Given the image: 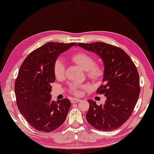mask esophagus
Wrapping results in <instances>:
<instances>
[{
    "mask_svg": "<svg viewBox=\"0 0 154 154\" xmlns=\"http://www.w3.org/2000/svg\"><path fill=\"white\" fill-rule=\"evenodd\" d=\"M80 101V100L79 99H77V98H72L71 100V102L72 104H74V103H77V102H79Z\"/></svg>",
    "mask_w": 154,
    "mask_h": 154,
    "instance_id": "esophagus-1",
    "label": "esophagus"
}]
</instances>
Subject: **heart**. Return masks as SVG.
Here are the masks:
<instances>
[{
	"label": "heart",
	"instance_id": "heart-1",
	"mask_svg": "<svg viewBox=\"0 0 154 154\" xmlns=\"http://www.w3.org/2000/svg\"><path fill=\"white\" fill-rule=\"evenodd\" d=\"M72 60L75 64L86 72L87 77L96 82L100 80L104 74V69L100 64L94 63L95 60L93 57L84 52H79L72 56ZM53 72L54 76L57 79H63L65 75V65L61 59L55 60L53 65ZM89 86L87 85H79L72 83L70 85V91L75 95L81 94L82 89H87Z\"/></svg>",
	"mask_w": 154,
	"mask_h": 154
}]
</instances>
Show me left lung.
<instances>
[{
  "label": "left lung",
  "mask_w": 154,
  "mask_h": 154,
  "mask_svg": "<svg viewBox=\"0 0 154 154\" xmlns=\"http://www.w3.org/2000/svg\"><path fill=\"white\" fill-rule=\"evenodd\" d=\"M88 51L94 52L104 65L103 84L97 94L106 97L104 105H97L89 100V108L86 119L99 130L117 129L129 119L139 97V75L137 67L124 50L119 47L95 42L78 44Z\"/></svg>",
  "instance_id": "1"
}]
</instances>
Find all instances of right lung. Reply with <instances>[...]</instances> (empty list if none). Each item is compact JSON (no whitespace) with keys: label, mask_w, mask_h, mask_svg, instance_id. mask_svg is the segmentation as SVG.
I'll use <instances>...</instances> for the list:
<instances>
[{"label":"right lung","mask_w":154,"mask_h":154,"mask_svg":"<svg viewBox=\"0 0 154 154\" xmlns=\"http://www.w3.org/2000/svg\"><path fill=\"white\" fill-rule=\"evenodd\" d=\"M75 43L48 42L31 52L20 66L15 82L16 103L21 114L35 130L50 132L66 119L71 102L65 98L52 101L53 65L60 53Z\"/></svg>","instance_id":"right-lung-1"}]
</instances>
